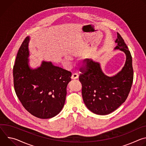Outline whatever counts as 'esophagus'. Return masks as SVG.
I'll return each instance as SVG.
<instances>
[{
  "mask_svg": "<svg viewBox=\"0 0 146 146\" xmlns=\"http://www.w3.org/2000/svg\"><path fill=\"white\" fill-rule=\"evenodd\" d=\"M78 77V76L77 74H73L72 77H71V78L72 80H76V79H77Z\"/></svg>",
  "mask_w": 146,
  "mask_h": 146,
  "instance_id": "34e87169",
  "label": "esophagus"
}]
</instances>
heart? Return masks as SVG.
Wrapping results in <instances>:
<instances>
[{"label": "heart", "instance_id": "obj_1", "mask_svg": "<svg viewBox=\"0 0 146 146\" xmlns=\"http://www.w3.org/2000/svg\"><path fill=\"white\" fill-rule=\"evenodd\" d=\"M66 60H70V58L69 57V56H66Z\"/></svg>", "mask_w": 146, "mask_h": 146}]
</instances>
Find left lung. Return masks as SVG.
<instances>
[{
    "label": "left lung",
    "instance_id": "1",
    "mask_svg": "<svg viewBox=\"0 0 146 146\" xmlns=\"http://www.w3.org/2000/svg\"><path fill=\"white\" fill-rule=\"evenodd\" d=\"M114 50L126 55L125 63L121 71L109 76L104 73L99 62L87 59V67L81 68L79 80L82 84V96L87 108L98 115L109 114L127 99L133 78L132 59L128 47L117 33Z\"/></svg>",
    "mask_w": 146,
    "mask_h": 146
}]
</instances>
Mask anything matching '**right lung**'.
<instances>
[{"instance_id": "1", "label": "right lung", "mask_w": 146, "mask_h": 146, "mask_svg": "<svg viewBox=\"0 0 146 146\" xmlns=\"http://www.w3.org/2000/svg\"><path fill=\"white\" fill-rule=\"evenodd\" d=\"M29 36L21 46L13 68L14 86L17 97L32 115L41 119L55 117L63 108L71 72L43 60L40 66H29Z\"/></svg>"}]
</instances>
